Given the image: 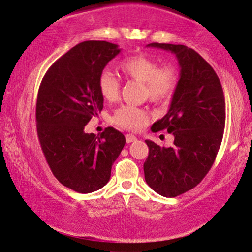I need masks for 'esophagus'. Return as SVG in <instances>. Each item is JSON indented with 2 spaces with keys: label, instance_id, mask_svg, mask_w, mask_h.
I'll use <instances>...</instances> for the list:
<instances>
[{
  "label": "esophagus",
  "instance_id": "1",
  "mask_svg": "<svg viewBox=\"0 0 252 252\" xmlns=\"http://www.w3.org/2000/svg\"><path fill=\"white\" fill-rule=\"evenodd\" d=\"M126 140L127 144L133 143V141L137 140V137L133 136V134H131V133H127V134H126Z\"/></svg>",
  "mask_w": 252,
  "mask_h": 252
}]
</instances>
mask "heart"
<instances>
[{"label": "heart", "mask_w": 252, "mask_h": 252, "mask_svg": "<svg viewBox=\"0 0 252 252\" xmlns=\"http://www.w3.org/2000/svg\"><path fill=\"white\" fill-rule=\"evenodd\" d=\"M120 69L127 79L143 82L145 94L153 101H165L171 97L176 89L178 74L173 66L160 67L158 60L144 55L127 57L120 63ZM98 87L101 97L106 101L118 100L121 84L111 70H102L99 75ZM150 113L146 109L133 105H123L113 115V122L130 130H139L146 125Z\"/></svg>", "instance_id": "1"}]
</instances>
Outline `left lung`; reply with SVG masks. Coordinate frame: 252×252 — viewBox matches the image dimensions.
<instances>
[{"label":"left lung","instance_id":"obj_1","mask_svg":"<svg viewBox=\"0 0 252 252\" xmlns=\"http://www.w3.org/2000/svg\"><path fill=\"white\" fill-rule=\"evenodd\" d=\"M175 54L179 81L166 114L152 131L166 130L175 137L171 147L146 141L150 153L144 163L145 180L158 194L176 197L192 189L214 164L225 129V97L214 68L183 44L151 43Z\"/></svg>","mask_w":252,"mask_h":252}]
</instances>
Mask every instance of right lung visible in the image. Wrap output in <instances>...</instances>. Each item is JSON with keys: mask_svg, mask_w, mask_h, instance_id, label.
<instances>
[{"mask_svg": "<svg viewBox=\"0 0 252 252\" xmlns=\"http://www.w3.org/2000/svg\"><path fill=\"white\" fill-rule=\"evenodd\" d=\"M120 51L118 44L106 41L79 43L48 69L38 89L36 127L42 151L56 178L75 192L104 187L125 147V136L112 126L100 137L84 132L104 107L99 75Z\"/></svg>", "mask_w": 252, "mask_h": 252, "instance_id": "add662e5", "label": "right lung"}]
</instances>
